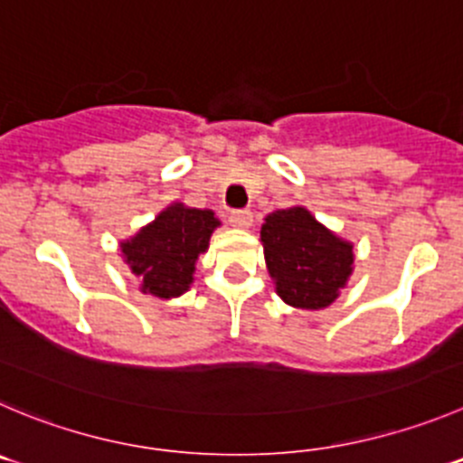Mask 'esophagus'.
<instances>
[{"label": "esophagus", "mask_w": 463, "mask_h": 463, "mask_svg": "<svg viewBox=\"0 0 463 463\" xmlns=\"http://www.w3.org/2000/svg\"><path fill=\"white\" fill-rule=\"evenodd\" d=\"M229 224L239 229H248L252 224V213L250 211H232L229 215Z\"/></svg>", "instance_id": "34e87169"}]
</instances>
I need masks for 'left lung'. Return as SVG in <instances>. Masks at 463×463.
<instances>
[{"label":"left lung","instance_id":"left-lung-1","mask_svg":"<svg viewBox=\"0 0 463 463\" xmlns=\"http://www.w3.org/2000/svg\"><path fill=\"white\" fill-rule=\"evenodd\" d=\"M268 272L281 300L298 309H325L352 272V245L316 222L302 206L279 209L261 227Z\"/></svg>","mask_w":463,"mask_h":463}]
</instances>
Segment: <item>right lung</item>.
<instances>
[{
  "instance_id": "right-lung-1",
  "label": "right lung",
  "mask_w": 463,
  "mask_h": 463,
  "mask_svg": "<svg viewBox=\"0 0 463 463\" xmlns=\"http://www.w3.org/2000/svg\"><path fill=\"white\" fill-rule=\"evenodd\" d=\"M218 224L213 211L173 204L122 243V254L140 277L143 293L168 300L188 290L197 257L206 252Z\"/></svg>"
}]
</instances>
